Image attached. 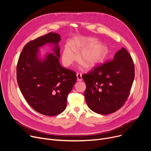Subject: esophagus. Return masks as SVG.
Returning a JSON list of instances; mask_svg holds the SVG:
<instances>
[{
    "mask_svg": "<svg viewBox=\"0 0 151 151\" xmlns=\"http://www.w3.org/2000/svg\"><path fill=\"white\" fill-rule=\"evenodd\" d=\"M76 77L78 81H82V74L81 73H76Z\"/></svg>",
    "mask_w": 151,
    "mask_h": 151,
    "instance_id": "34e87169",
    "label": "esophagus"
}]
</instances>
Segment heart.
<instances>
[{
	"mask_svg": "<svg viewBox=\"0 0 151 151\" xmlns=\"http://www.w3.org/2000/svg\"><path fill=\"white\" fill-rule=\"evenodd\" d=\"M93 40L88 38H75L70 42L68 46H65L62 51V61L66 66L70 65L77 59L74 52H80L79 60L87 67L97 65L104 60L108 53L105 46L96 45Z\"/></svg>",
	"mask_w": 151,
	"mask_h": 151,
	"instance_id": "b5f03b06",
	"label": "heart"
}]
</instances>
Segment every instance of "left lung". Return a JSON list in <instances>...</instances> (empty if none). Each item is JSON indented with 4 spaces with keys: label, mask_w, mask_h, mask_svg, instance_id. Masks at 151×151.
Segmentation results:
<instances>
[{
    "label": "left lung",
    "mask_w": 151,
    "mask_h": 151,
    "mask_svg": "<svg viewBox=\"0 0 151 151\" xmlns=\"http://www.w3.org/2000/svg\"><path fill=\"white\" fill-rule=\"evenodd\" d=\"M82 78L86 84L84 96L88 107L98 114H111L119 109L129 96L134 78V63L122 47L113 60L94 67Z\"/></svg>",
    "instance_id": "1"
}]
</instances>
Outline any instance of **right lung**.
I'll use <instances>...</instances> for the list:
<instances>
[{"label":"right lung","instance_id":"obj_1","mask_svg":"<svg viewBox=\"0 0 151 151\" xmlns=\"http://www.w3.org/2000/svg\"><path fill=\"white\" fill-rule=\"evenodd\" d=\"M60 36L50 32L27 43L20 54L17 67L19 88L29 105L38 113L54 116L67 106L68 94L76 81L74 71L62 67L59 62ZM46 43L54 44L55 55L45 60L37 57L38 48Z\"/></svg>","mask_w":151,"mask_h":151}]
</instances>
